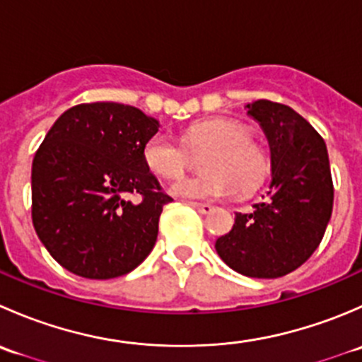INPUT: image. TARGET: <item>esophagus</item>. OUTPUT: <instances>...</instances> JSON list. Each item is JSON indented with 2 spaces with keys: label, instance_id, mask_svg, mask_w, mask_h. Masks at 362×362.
<instances>
[{
  "label": "esophagus",
  "instance_id": "obj_1",
  "mask_svg": "<svg viewBox=\"0 0 362 362\" xmlns=\"http://www.w3.org/2000/svg\"><path fill=\"white\" fill-rule=\"evenodd\" d=\"M191 206L194 208V210H198L199 214H210V211L214 210V206H211L210 203H191Z\"/></svg>",
  "mask_w": 362,
  "mask_h": 362
}]
</instances>
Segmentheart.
Returning a JSON list of instances; mask_svg holds the SVG:
<instances>
[{
	"label": "heart",
	"mask_w": 362,
	"mask_h": 362,
	"mask_svg": "<svg viewBox=\"0 0 362 362\" xmlns=\"http://www.w3.org/2000/svg\"><path fill=\"white\" fill-rule=\"evenodd\" d=\"M250 136L245 124L224 117L189 126L182 141L192 154L206 151L199 163L203 175L178 180L170 187L171 194L185 199H224L238 191L243 194L254 191L268 175L269 160ZM185 148L166 134L156 133L145 141L141 156L152 173L171 180L189 168Z\"/></svg>",
	"instance_id": "b5f03b06"
}]
</instances>
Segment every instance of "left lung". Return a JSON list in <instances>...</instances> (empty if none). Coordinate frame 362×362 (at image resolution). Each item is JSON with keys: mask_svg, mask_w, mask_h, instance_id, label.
<instances>
[{"mask_svg": "<svg viewBox=\"0 0 362 362\" xmlns=\"http://www.w3.org/2000/svg\"><path fill=\"white\" fill-rule=\"evenodd\" d=\"M272 152L266 202L236 214L228 235L215 242L222 261L252 279H279L315 252L333 211V178L322 136L298 112L257 100L247 105Z\"/></svg>", "mask_w": 362, "mask_h": 362, "instance_id": "8db88e82", "label": "left lung"}]
</instances>
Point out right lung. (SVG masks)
<instances>
[{"instance_id": "right-lung-1", "label": "right lung", "mask_w": 362, "mask_h": 362, "mask_svg": "<svg viewBox=\"0 0 362 362\" xmlns=\"http://www.w3.org/2000/svg\"><path fill=\"white\" fill-rule=\"evenodd\" d=\"M159 122L129 105L71 107L54 122L31 170V215L40 242L63 268L107 280L133 272L158 240L171 202L144 163ZM138 194L142 202H129Z\"/></svg>"}]
</instances>
